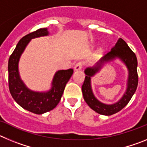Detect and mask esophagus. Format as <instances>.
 <instances>
[{
    "label": "esophagus",
    "mask_w": 147,
    "mask_h": 147,
    "mask_svg": "<svg viewBox=\"0 0 147 147\" xmlns=\"http://www.w3.org/2000/svg\"><path fill=\"white\" fill-rule=\"evenodd\" d=\"M83 67V63L82 62H77L74 66V71H80L82 68Z\"/></svg>",
    "instance_id": "esophagus-1"
}]
</instances>
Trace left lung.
<instances>
[{
	"mask_svg": "<svg viewBox=\"0 0 147 147\" xmlns=\"http://www.w3.org/2000/svg\"><path fill=\"white\" fill-rule=\"evenodd\" d=\"M115 59H119L127 67L128 77L127 88L122 98L113 104H105L100 102L94 96L91 86V78L100 70L103 66ZM138 61L136 54L129 49L123 39L119 38L111 50L99 59L93 67H88L85 70V79L82 87V94L85 102L92 110L97 113L104 115H111L119 112L124 108L134 95L138 86L137 73Z\"/></svg>",
	"mask_w": 147,
	"mask_h": 147,
	"instance_id": "8db88e82",
	"label": "left lung"
}]
</instances>
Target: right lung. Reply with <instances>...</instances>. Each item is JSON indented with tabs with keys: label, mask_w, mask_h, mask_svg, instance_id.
<instances>
[{
	"label": "right lung",
	"mask_w": 147,
	"mask_h": 147,
	"mask_svg": "<svg viewBox=\"0 0 147 147\" xmlns=\"http://www.w3.org/2000/svg\"><path fill=\"white\" fill-rule=\"evenodd\" d=\"M49 34L48 28H40L26 35L18 42L9 59V87L12 98L23 109L35 114H43L55 108L64 92L74 70H59L55 73L51 88L47 91H34L29 89L21 80L19 73V61L26 48L32 39Z\"/></svg>",
	"instance_id": "1"
}]
</instances>
